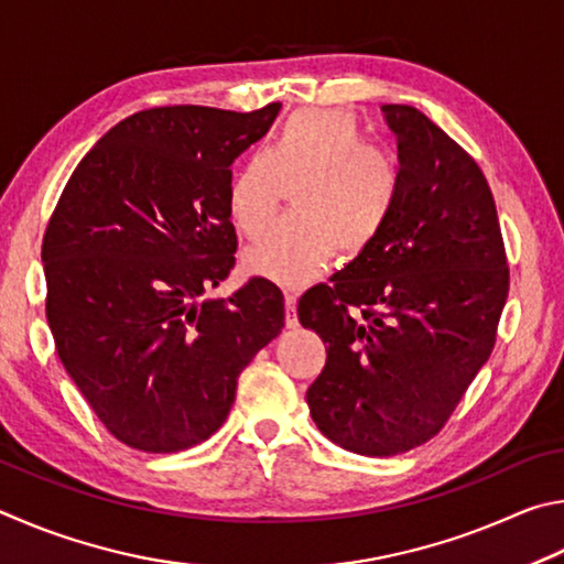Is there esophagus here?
<instances>
[{"label": "esophagus", "mask_w": 564, "mask_h": 564, "mask_svg": "<svg viewBox=\"0 0 564 564\" xmlns=\"http://www.w3.org/2000/svg\"><path fill=\"white\" fill-rule=\"evenodd\" d=\"M297 297H300V290L290 288L284 292V304H288V312H284V324H288L290 329H294L300 324L297 319Z\"/></svg>", "instance_id": "34e87169"}]
</instances>
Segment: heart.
<instances>
[{
    "label": "heart",
    "instance_id": "obj_1",
    "mask_svg": "<svg viewBox=\"0 0 564 564\" xmlns=\"http://www.w3.org/2000/svg\"><path fill=\"white\" fill-rule=\"evenodd\" d=\"M292 185L294 215L247 252L250 270L282 284L317 276L334 252H367L397 210L401 175L349 111L302 108L235 173L227 210L237 230L252 240L264 235Z\"/></svg>",
    "mask_w": 564,
    "mask_h": 564
}]
</instances>
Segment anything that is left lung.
<instances>
[{
	"instance_id": "8db88e82",
	"label": "left lung",
	"mask_w": 564,
	"mask_h": 564,
	"mask_svg": "<svg viewBox=\"0 0 564 564\" xmlns=\"http://www.w3.org/2000/svg\"><path fill=\"white\" fill-rule=\"evenodd\" d=\"M399 141L401 193L367 252L300 297L327 344L307 389L317 429L361 456H397L446 426L488 361L510 270L478 163L419 108L381 106Z\"/></svg>"
}]
</instances>
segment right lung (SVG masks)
I'll return each mask as SVG.
<instances>
[{
  "label": "right lung",
  "mask_w": 564,
  "mask_h": 564,
  "mask_svg": "<svg viewBox=\"0 0 564 564\" xmlns=\"http://www.w3.org/2000/svg\"><path fill=\"white\" fill-rule=\"evenodd\" d=\"M280 106H161L123 118L82 158L46 225L56 354L106 431L135 451L210 438L237 377L284 327L282 290L264 276L197 304L235 267L230 165Z\"/></svg>",
  "instance_id": "obj_1"
}]
</instances>
